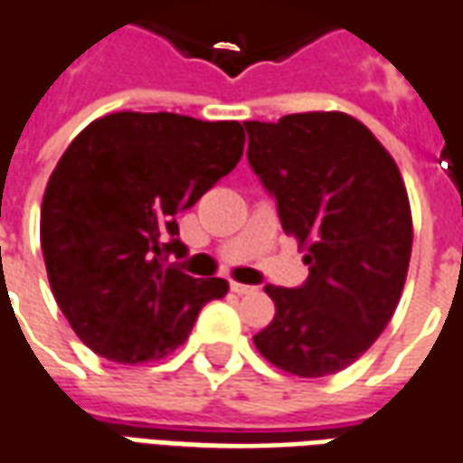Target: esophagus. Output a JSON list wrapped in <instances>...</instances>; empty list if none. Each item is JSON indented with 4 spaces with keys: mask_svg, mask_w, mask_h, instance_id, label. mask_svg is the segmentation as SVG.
I'll use <instances>...</instances> for the list:
<instances>
[{
    "mask_svg": "<svg viewBox=\"0 0 463 463\" xmlns=\"http://www.w3.org/2000/svg\"><path fill=\"white\" fill-rule=\"evenodd\" d=\"M231 290H232V293H238V296H248V293H255L258 288L245 286V283H235V280H231Z\"/></svg>",
    "mask_w": 463,
    "mask_h": 463,
    "instance_id": "esophagus-1",
    "label": "esophagus"
}]
</instances>
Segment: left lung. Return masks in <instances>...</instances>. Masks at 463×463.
Masks as SVG:
<instances>
[{"mask_svg": "<svg viewBox=\"0 0 463 463\" xmlns=\"http://www.w3.org/2000/svg\"><path fill=\"white\" fill-rule=\"evenodd\" d=\"M242 125L248 163L308 265L303 286H265L276 316L253 344L288 373L331 376L366 354L399 306L413 241L406 187L393 157L351 115Z\"/></svg>", "mask_w": 463, "mask_h": 463, "instance_id": "left-lung-1", "label": "left lung"}]
</instances>
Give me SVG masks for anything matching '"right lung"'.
I'll use <instances>...</instances> for the list:
<instances>
[{
  "label": "right lung",
  "instance_id": "obj_1",
  "mask_svg": "<svg viewBox=\"0 0 463 463\" xmlns=\"http://www.w3.org/2000/svg\"><path fill=\"white\" fill-rule=\"evenodd\" d=\"M241 122L115 112L64 150L42 200L40 238L57 306L80 341L115 364H145L185 344L222 278H193L177 213L242 157Z\"/></svg>",
  "mask_w": 463,
  "mask_h": 463
}]
</instances>
